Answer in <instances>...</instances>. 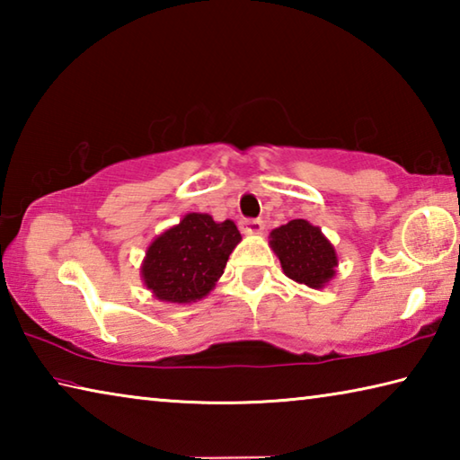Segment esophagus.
Here are the masks:
<instances>
[{"instance_id": "34e87169", "label": "esophagus", "mask_w": 460, "mask_h": 460, "mask_svg": "<svg viewBox=\"0 0 460 460\" xmlns=\"http://www.w3.org/2000/svg\"><path fill=\"white\" fill-rule=\"evenodd\" d=\"M239 227L245 233V235H255V233L263 231V221L261 219H243L239 223Z\"/></svg>"}]
</instances>
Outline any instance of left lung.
I'll return each mask as SVG.
<instances>
[{
	"instance_id": "1",
	"label": "left lung",
	"mask_w": 460,
	"mask_h": 460,
	"mask_svg": "<svg viewBox=\"0 0 460 460\" xmlns=\"http://www.w3.org/2000/svg\"><path fill=\"white\" fill-rule=\"evenodd\" d=\"M270 247L284 274L294 282L321 290L337 276L339 258L324 233L305 219H294L270 233Z\"/></svg>"
}]
</instances>
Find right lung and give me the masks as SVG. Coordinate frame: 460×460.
<instances>
[{"label": "right lung", "mask_w": 460, "mask_h": 460, "mask_svg": "<svg viewBox=\"0 0 460 460\" xmlns=\"http://www.w3.org/2000/svg\"><path fill=\"white\" fill-rule=\"evenodd\" d=\"M239 241L233 221L217 223L207 213H186L147 245L139 268L142 282L154 298L190 305L213 290Z\"/></svg>", "instance_id": "obj_1"}]
</instances>
